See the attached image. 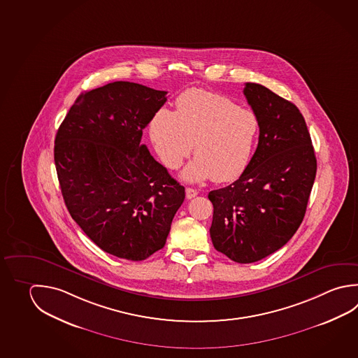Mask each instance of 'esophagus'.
Instances as JSON below:
<instances>
[{"instance_id": "1", "label": "esophagus", "mask_w": 358, "mask_h": 358, "mask_svg": "<svg viewBox=\"0 0 358 358\" xmlns=\"http://www.w3.org/2000/svg\"><path fill=\"white\" fill-rule=\"evenodd\" d=\"M185 195H187V199H192L198 195V192L193 188L185 189Z\"/></svg>"}]
</instances>
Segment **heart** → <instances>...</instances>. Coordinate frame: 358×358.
<instances>
[{
	"mask_svg": "<svg viewBox=\"0 0 358 358\" xmlns=\"http://www.w3.org/2000/svg\"><path fill=\"white\" fill-rule=\"evenodd\" d=\"M257 131L252 110L204 90L184 92L176 112L162 108L150 122L156 152L169 169H178L194 145L196 159L182 171L188 182L237 179L250 162Z\"/></svg>",
	"mask_w": 358,
	"mask_h": 358,
	"instance_id": "obj_1",
	"label": "heart"
}]
</instances>
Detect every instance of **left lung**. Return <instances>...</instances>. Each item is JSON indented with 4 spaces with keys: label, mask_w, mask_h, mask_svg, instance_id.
Returning <instances> with one entry per match:
<instances>
[{
    "label": "left lung",
    "mask_w": 358,
    "mask_h": 358,
    "mask_svg": "<svg viewBox=\"0 0 358 358\" xmlns=\"http://www.w3.org/2000/svg\"><path fill=\"white\" fill-rule=\"evenodd\" d=\"M243 94L259 121V143L240 178L209 193V232L217 251L251 264L282 248L299 228L317 159L295 104L257 83H246Z\"/></svg>",
    "instance_id": "1"
}]
</instances>
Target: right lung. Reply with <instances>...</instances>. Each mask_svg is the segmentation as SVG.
<instances>
[{
    "label": "right lung",
    "instance_id": "right-lung-1",
    "mask_svg": "<svg viewBox=\"0 0 358 358\" xmlns=\"http://www.w3.org/2000/svg\"><path fill=\"white\" fill-rule=\"evenodd\" d=\"M165 91L113 82L79 96L60 124L54 162L65 206L98 248L143 261L162 250L185 189L141 145Z\"/></svg>",
    "mask_w": 358,
    "mask_h": 358
}]
</instances>
